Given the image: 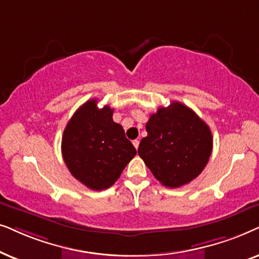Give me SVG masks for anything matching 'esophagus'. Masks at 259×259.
I'll use <instances>...</instances> for the list:
<instances>
[{"label":"esophagus","mask_w":259,"mask_h":259,"mask_svg":"<svg viewBox=\"0 0 259 259\" xmlns=\"http://www.w3.org/2000/svg\"><path fill=\"white\" fill-rule=\"evenodd\" d=\"M133 144H134V147H135L136 149H137V148H139V146H140V141L139 140H134L133 141Z\"/></svg>","instance_id":"esophagus-1"}]
</instances>
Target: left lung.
<instances>
[{
    "label": "left lung",
    "instance_id": "8db88e82",
    "mask_svg": "<svg viewBox=\"0 0 259 259\" xmlns=\"http://www.w3.org/2000/svg\"><path fill=\"white\" fill-rule=\"evenodd\" d=\"M146 129L139 155L165 187H181L204 170L212 154V134L188 106L173 102L168 108H158Z\"/></svg>",
    "mask_w": 259,
    "mask_h": 259
}]
</instances>
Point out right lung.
I'll use <instances>...</instances> for the list:
<instances>
[{
	"mask_svg": "<svg viewBox=\"0 0 259 259\" xmlns=\"http://www.w3.org/2000/svg\"><path fill=\"white\" fill-rule=\"evenodd\" d=\"M113 109H99L97 99L82 104L68 120L61 140V153L71 174L94 191L115 184L136 155L120 124L112 119Z\"/></svg>",
	"mask_w": 259,
	"mask_h": 259,
	"instance_id": "1",
	"label": "right lung"
}]
</instances>
